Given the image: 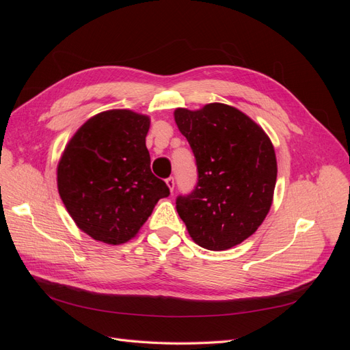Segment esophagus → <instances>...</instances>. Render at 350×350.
Here are the masks:
<instances>
[{
    "label": "esophagus",
    "instance_id": "1",
    "mask_svg": "<svg viewBox=\"0 0 350 350\" xmlns=\"http://www.w3.org/2000/svg\"><path fill=\"white\" fill-rule=\"evenodd\" d=\"M166 185L169 187V189H171V191H174V188H175V179H174V176L166 178Z\"/></svg>",
    "mask_w": 350,
    "mask_h": 350
}]
</instances>
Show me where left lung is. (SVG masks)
Masks as SVG:
<instances>
[{"label": "left lung", "mask_w": 350, "mask_h": 350, "mask_svg": "<svg viewBox=\"0 0 350 350\" xmlns=\"http://www.w3.org/2000/svg\"><path fill=\"white\" fill-rule=\"evenodd\" d=\"M175 122L191 147L197 184L176 211L200 247L221 251L251 237L266 219L278 163L273 144L245 113L224 103L179 108Z\"/></svg>", "instance_id": "left-lung-1"}]
</instances>
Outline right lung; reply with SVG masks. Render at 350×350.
<instances>
[{"label": "right lung", "instance_id": "obj_1", "mask_svg": "<svg viewBox=\"0 0 350 350\" xmlns=\"http://www.w3.org/2000/svg\"><path fill=\"white\" fill-rule=\"evenodd\" d=\"M150 120L126 109L93 116L74 134L58 165V191L76 225L93 239H131L169 196L152 174L146 135Z\"/></svg>", "mask_w": 350, "mask_h": 350}]
</instances>
